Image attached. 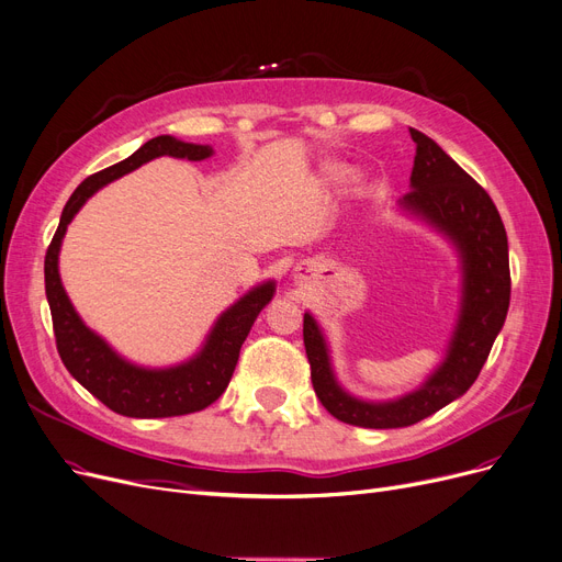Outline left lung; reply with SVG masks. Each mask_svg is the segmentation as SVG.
I'll return each mask as SVG.
<instances>
[{
    "label": "left lung",
    "mask_w": 562,
    "mask_h": 562,
    "mask_svg": "<svg viewBox=\"0 0 562 562\" xmlns=\"http://www.w3.org/2000/svg\"><path fill=\"white\" fill-rule=\"evenodd\" d=\"M416 142L411 186L404 206L425 215L443 229L461 250L463 303L452 347L438 372L416 393L402 400L370 404L349 397L330 372L326 341L310 314L303 316V341L310 360L314 393L333 418L368 429H395L425 420L475 383L505 324L509 307V257L501 213L471 175L420 131Z\"/></svg>",
    "instance_id": "obj_1"
}]
</instances>
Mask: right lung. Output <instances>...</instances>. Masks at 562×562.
Wrapping results in <instances>:
<instances>
[{
  "mask_svg": "<svg viewBox=\"0 0 562 562\" xmlns=\"http://www.w3.org/2000/svg\"><path fill=\"white\" fill-rule=\"evenodd\" d=\"M213 151L202 144L179 142L169 135L154 137L139 149L112 167L87 177L64 206L59 227L45 252V296L50 303L57 351L66 370L108 408L128 418H172L202 411L225 393L238 362L240 345L246 341L257 314L273 299V282L252 289L232 305L209 335L206 347L198 358L172 370H142L121 360L105 341L93 335L72 310L59 280V248L72 215L105 183L124 177L139 165L158 156L204 160Z\"/></svg>",
  "mask_w": 562,
  "mask_h": 562,
  "instance_id": "1",
  "label": "right lung"
}]
</instances>
